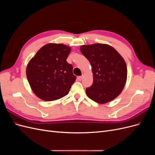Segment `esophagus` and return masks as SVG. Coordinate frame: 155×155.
Segmentation results:
<instances>
[{"instance_id":"1","label":"esophagus","mask_w":155,"mask_h":155,"mask_svg":"<svg viewBox=\"0 0 155 155\" xmlns=\"http://www.w3.org/2000/svg\"><path fill=\"white\" fill-rule=\"evenodd\" d=\"M83 76H79V77H78V78H77V79H78V81H81V80H82V79H83Z\"/></svg>"}]
</instances>
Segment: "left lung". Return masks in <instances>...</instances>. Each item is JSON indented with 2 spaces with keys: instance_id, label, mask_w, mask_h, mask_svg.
<instances>
[{
  "instance_id": "8db88e82",
  "label": "left lung",
  "mask_w": 155,
  "mask_h": 155,
  "mask_svg": "<svg viewBox=\"0 0 155 155\" xmlns=\"http://www.w3.org/2000/svg\"><path fill=\"white\" fill-rule=\"evenodd\" d=\"M80 50L90 62L93 74V84L86 89L88 97L100 104L114 100L127 81V68L124 58L106 44L83 45Z\"/></svg>"
}]
</instances>
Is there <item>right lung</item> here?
I'll return each mask as SVG.
<instances>
[{"instance_id":"add662e5","label":"right lung","mask_w":155,"mask_h":155,"mask_svg":"<svg viewBox=\"0 0 155 155\" xmlns=\"http://www.w3.org/2000/svg\"><path fill=\"white\" fill-rule=\"evenodd\" d=\"M71 48L63 44L49 43L40 48L26 67V76L35 94L46 101L67 95L76 77L67 61Z\"/></svg>"}]
</instances>
